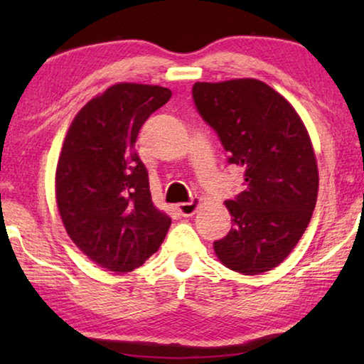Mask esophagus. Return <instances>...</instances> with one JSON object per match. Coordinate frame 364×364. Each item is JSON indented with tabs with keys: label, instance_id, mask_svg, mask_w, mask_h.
Returning a JSON list of instances; mask_svg holds the SVG:
<instances>
[{
	"label": "esophagus",
	"instance_id": "34e87169",
	"mask_svg": "<svg viewBox=\"0 0 364 364\" xmlns=\"http://www.w3.org/2000/svg\"><path fill=\"white\" fill-rule=\"evenodd\" d=\"M197 204L199 202L197 200H191V202H181V204H178V212H180L183 217H191V215H194L197 210Z\"/></svg>",
	"mask_w": 364,
	"mask_h": 364
}]
</instances>
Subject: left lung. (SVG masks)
<instances>
[{
	"mask_svg": "<svg viewBox=\"0 0 364 364\" xmlns=\"http://www.w3.org/2000/svg\"><path fill=\"white\" fill-rule=\"evenodd\" d=\"M197 112L244 170L245 189L226 200L232 228L213 242L218 260L242 274L273 269L310 223L318 197V165L295 109L255 78L193 86Z\"/></svg>",
	"mask_w": 364,
	"mask_h": 364,
	"instance_id": "obj_1",
	"label": "left lung"
}]
</instances>
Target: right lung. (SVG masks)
Wrapping results in <instances>:
<instances>
[{
    "instance_id": "1",
    "label": "right lung",
    "mask_w": 364,
    "mask_h": 364,
    "mask_svg": "<svg viewBox=\"0 0 364 364\" xmlns=\"http://www.w3.org/2000/svg\"><path fill=\"white\" fill-rule=\"evenodd\" d=\"M164 86L117 83L75 115L56 168L58 208L69 237L100 267L128 273L159 250L171 225L154 207L149 176L134 151Z\"/></svg>"
}]
</instances>
